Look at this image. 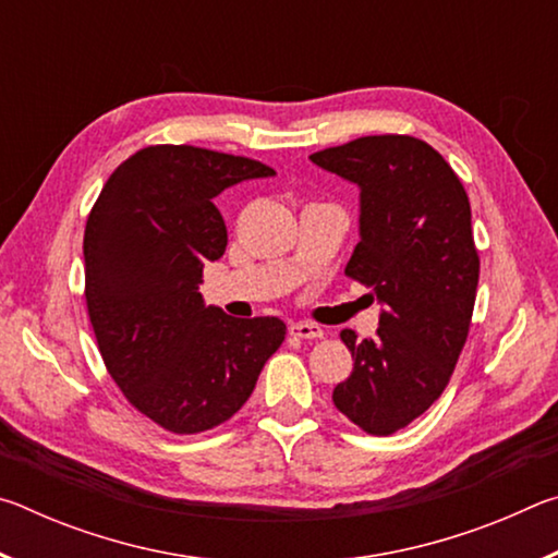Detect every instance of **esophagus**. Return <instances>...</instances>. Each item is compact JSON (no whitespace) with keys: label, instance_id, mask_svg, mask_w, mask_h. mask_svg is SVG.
Listing matches in <instances>:
<instances>
[{"label":"esophagus","instance_id":"esophagus-1","mask_svg":"<svg viewBox=\"0 0 558 558\" xmlns=\"http://www.w3.org/2000/svg\"><path fill=\"white\" fill-rule=\"evenodd\" d=\"M288 329H290L292 337H300V339H319V337H325V329L319 327V325H313V323H292Z\"/></svg>","mask_w":558,"mask_h":558}]
</instances>
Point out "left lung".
Instances as JSON below:
<instances>
[{
	"instance_id": "obj_1",
	"label": "left lung",
	"mask_w": 558,
	"mask_h": 558,
	"mask_svg": "<svg viewBox=\"0 0 558 558\" xmlns=\"http://www.w3.org/2000/svg\"><path fill=\"white\" fill-rule=\"evenodd\" d=\"M359 186V243L344 272L384 307L376 337L342 329L354 359L332 401L372 436H391L430 409L465 347L480 278L470 202L423 140L369 135L310 155Z\"/></svg>"
}]
</instances>
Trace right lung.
I'll list each match as a JSON object with an SVG mask.
<instances>
[{
	"mask_svg": "<svg viewBox=\"0 0 558 558\" xmlns=\"http://www.w3.org/2000/svg\"><path fill=\"white\" fill-rule=\"evenodd\" d=\"M268 165L192 145L128 157L102 186L83 235L86 302L112 381L169 433L209 430L248 401L286 339L278 317L204 305L206 260L229 243L214 199Z\"/></svg>",
	"mask_w": 558,
	"mask_h": 558,
	"instance_id": "1",
	"label": "right lung"
}]
</instances>
